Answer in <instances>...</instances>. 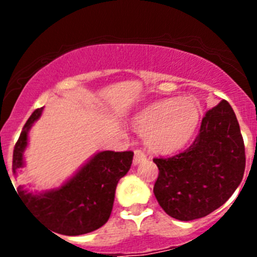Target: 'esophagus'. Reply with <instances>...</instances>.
Returning <instances> with one entry per match:
<instances>
[{
  "label": "esophagus",
  "mask_w": 257,
  "mask_h": 257,
  "mask_svg": "<svg viewBox=\"0 0 257 257\" xmlns=\"http://www.w3.org/2000/svg\"><path fill=\"white\" fill-rule=\"evenodd\" d=\"M144 160H147V155H145V153L143 152V150H141V149L134 150V158H133L134 165H138L139 163L144 162Z\"/></svg>",
  "instance_id": "esophagus-1"
}]
</instances>
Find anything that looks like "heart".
<instances>
[{"label":"heart","instance_id":"1","mask_svg":"<svg viewBox=\"0 0 257 257\" xmlns=\"http://www.w3.org/2000/svg\"><path fill=\"white\" fill-rule=\"evenodd\" d=\"M199 121V110L186 99H165L150 105L134 120V128L148 134L147 143L158 153L180 149L190 139Z\"/></svg>","mask_w":257,"mask_h":257}]
</instances>
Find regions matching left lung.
Masks as SVG:
<instances>
[{"instance_id":"1","label":"left lung","mask_w":257,"mask_h":257,"mask_svg":"<svg viewBox=\"0 0 257 257\" xmlns=\"http://www.w3.org/2000/svg\"><path fill=\"white\" fill-rule=\"evenodd\" d=\"M159 169L154 195L169 216L200 219L226 203L242 180L245 145L231 105L222 99L206 110L193 144L168 158H154Z\"/></svg>"}]
</instances>
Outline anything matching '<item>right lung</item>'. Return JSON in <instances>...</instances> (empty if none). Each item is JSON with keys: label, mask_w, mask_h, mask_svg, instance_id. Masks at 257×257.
I'll use <instances>...</instances> for the list:
<instances>
[{"label": "right lung", "mask_w": 257, "mask_h": 257, "mask_svg": "<svg viewBox=\"0 0 257 257\" xmlns=\"http://www.w3.org/2000/svg\"><path fill=\"white\" fill-rule=\"evenodd\" d=\"M41 112L42 108L36 109L28 118L15 145L12 159L15 175L23 167L22 155L27 145L28 129ZM133 155L131 150L98 153L58 190L35 195L20 186L17 193L26 208L53 231L67 236L88 234L99 229L109 219L116 184L131 169Z\"/></svg>", "instance_id": "right-lung-1"}]
</instances>
